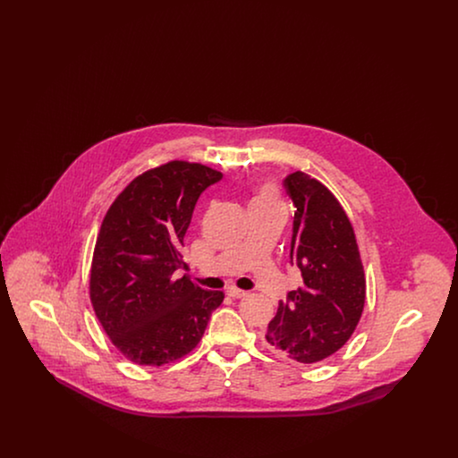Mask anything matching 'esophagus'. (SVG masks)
<instances>
[{
    "mask_svg": "<svg viewBox=\"0 0 458 458\" xmlns=\"http://www.w3.org/2000/svg\"><path fill=\"white\" fill-rule=\"evenodd\" d=\"M226 293H228L230 297H233V299H243V297L249 295L245 290H239V288H228Z\"/></svg>",
    "mask_w": 458,
    "mask_h": 458,
    "instance_id": "obj_1",
    "label": "esophagus"
}]
</instances>
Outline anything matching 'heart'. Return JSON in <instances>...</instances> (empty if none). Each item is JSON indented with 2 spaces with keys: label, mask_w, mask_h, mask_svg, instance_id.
<instances>
[{
  "label": "heart",
  "mask_w": 458,
  "mask_h": 458,
  "mask_svg": "<svg viewBox=\"0 0 458 458\" xmlns=\"http://www.w3.org/2000/svg\"><path fill=\"white\" fill-rule=\"evenodd\" d=\"M269 208H282V202L276 194V189L271 183H262L256 189V194L250 200V209H269Z\"/></svg>",
  "instance_id": "1"
}]
</instances>
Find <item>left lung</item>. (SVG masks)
Instances as JSON below:
<instances>
[{"mask_svg": "<svg viewBox=\"0 0 458 458\" xmlns=\"http://www.w3.org/2000/svg\"><path fill=\"white\" fill-rule=\"evenodd\" d=\"M297 211L290 259L304 284L280 302L266 331L271 349L314 364L349 342L366 302V278L349 216L327 185L304 172L284 178Z\"/></svg>", "mask_w": 458, "mask_h": 458, "instance_id": "obj_1", "label": "left lung"}]
</instances>
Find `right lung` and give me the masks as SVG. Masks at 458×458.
<instances>
[{"label":"right lung","mask_w":458,"mask_h":458,"mask_svg":"<svg viewBox=\"0 0 458 458\" xmlns=\"http://www.w3.org/2000/svg\"><path fill=\"white\" fill-rule=\"evenodd\" d=\"M223 174L168 161L135 176L98 233L89 295L111 344L139 366L170 364L196 349L223 292L187 275L182 247L199 196Z\"/></svg>","instance_id":"obj_1"}]
</instances>
